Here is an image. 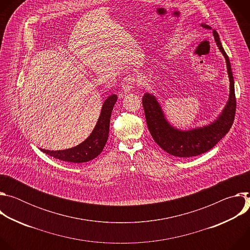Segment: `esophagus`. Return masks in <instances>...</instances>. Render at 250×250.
I'll list each match as a JSON object with an SVG mask.
<instances>
[{
	"label": "esophagus",
	"mask_w": 250,
	"mask_h": 250,
	"mask_svg": "<svg viewBox=\"0 0 250 250\" xmlns=\"http://www.w3.org/2000/svg\"><path fill=\"white\" fill-rule=\"evenodd\" d=\"M136 83V80L134 77L128 75V76H125L124 79H123V82H122V87H123V90L125 92H129L132 90L133 86L135 85Z\"/></svg>",
	"instance_id": "1"
}]
</instances>
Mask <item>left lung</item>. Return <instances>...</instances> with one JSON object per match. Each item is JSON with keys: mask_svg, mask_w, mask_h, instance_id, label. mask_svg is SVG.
<instances>
[{"mask_svg": "<svg viewBox=\"0 0 250 250\" xmlns=\"http://www.w3.org/2000/svg\"><path fill=\"white\" fill-rule=\"evenodd\" d=\"M201 25L210 29L208 24L202 23ZM212 33L219 49L226 58L229 78V101L215 122L190 130L177 129L167 122L159 103L153 95L146 93L142 98L146 124L152 138L164 151L175 157H192L208 151L229 132L234 121L236 100L230 62L223 48L218 32L213 30Z\"/></svg>", "mask_w": 250, "mask_h": 250, "instance_id": "1", "label": "left lung"}]
</instances>
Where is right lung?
I'll list each match as a JSON object with an SVG mask.
<instances>
[{
    "mask_svg": "<svg viewBox=\"0 0 250 250\" xmlns=\"http://www.w3.org/2000/svg\"><path fill=\"white\" fill-rule=\"evenodd\" d=\"M117 99V95L113 94L104 102L102 111L95 128L93 129L89 137H87L82 144L75 147L64 150L53 151L42 148L41 150L56 159L73 163L88 162L96 158L103 151L105 146V142L108 140L110 119Z\"/></svg>",
    "mask_w": 250,
    "mask_h": 250,
    "instance_id": "obj_1",
    "label": "right lung"
}]
</instances>
